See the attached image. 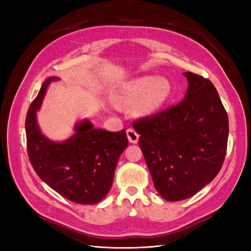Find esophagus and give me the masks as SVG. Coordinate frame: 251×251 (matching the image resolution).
<instances>
[{
	"label": "esophagus",
	"instance_id": "1",
	"mask_svg": "<svg viewBox=\"0 0 251 251\" xmlns=\"http://www.w3.org/2000/svg\"><path fill=\"white\" fill-rule=\"evenodd\" d=\"M126 135H127V138L128 141L132 142V143H137L138 142V138H139V135L138 133L136 132L133 127H128L126 130Z\"/></svg>",
	"mask_w": 251,
	"mask_h": 251
}]
</instances>
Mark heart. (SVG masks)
Returning <instances> with one entry per match:
<instances>
[{
	"instance_id": "b5f03b06",
	"label": "heart",
	"mask_w": 251,
	"mask_h": 251,
	"mask_svg": "<svg viewBox=\"0 0 251 251\" xmlns=\"http://www.w3.org/2000/svg\"><path fill=\"white\" fill-rule=\"evenodd\" d=\"M171 92L172 85L166 78L142 76L127 83L120 95V100L126 105H133L142 98L138 111L149 115L162 107L169 100Z\"/></svg>"
}]
</instances>
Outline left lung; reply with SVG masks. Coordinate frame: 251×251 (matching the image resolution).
Masks as SVG:
<instances>
[{"mask_svg":"<svg viewBox=\"0 0 251 251\" xmlns=\"http://www.w3.org/2000/svg\"><path fill=\"white\" fill-rule=\"evenodd\" d=\"M184 100L133 121L139 147L163 199L191 198L221 170L228 139V116L212 82L183 73Z\"/></svg>","mask_w":251,"mask_h":251,"instance_id":"8db88e82","label":"left lung"}]
</instances>
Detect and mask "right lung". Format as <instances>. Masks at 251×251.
Masks as SVG:
<instances>
[{"mask_svg": "<svg viewBox=\"0 0 251 251\" xmlns=\"http://www.w3.org/2000/svg\"><path fill=\"white\" fill-rule=\"evenodd\" d=\"M45 80L26 116L27 153L30 163L44 182L68 200L78 204L101 201L113 183L121 153L127 146L126 130L109 132L94 128L88 120L76 126L75 133L64 142H53L41 133L36 123L46 89Z\"/></svg>", "mask_w": 251, "mask_h": 251, "instance_id": "1", "label": "right lung"}]
</instances>
